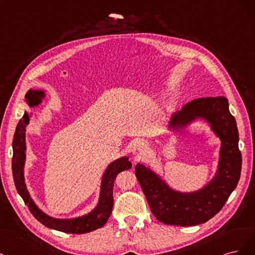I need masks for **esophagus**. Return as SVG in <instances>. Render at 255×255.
Instances as JSON below:
<instances>
[{"mask_svg": "<svg viewBox=\"0 0 255 255\" xmlns=\"http://www.w3.org/2000/svg\"><path fill=\"white\" fill-rule=\"evenodd\" d=\"M136 146H137V149H139V150H142V149H143V147H144L143 143H141V142H138Z\"/></svg>", "mask_w": 255, "mask_h": 255, "instance_id": "1", "label": "esophagus"}]
</instances>
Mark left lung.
Segmentation results:
<instances>
[{"label":"left lung","mask_w":255,"mask_h":255,"mask_svg":"<svg viewBox=\"0 0 255 255\" xmlns=\"http://www.w3.org/2000/svg\"><path fill=\"white\" fill-rule=\"evenodd\" d=\"M197 119L207 121L221 141L216 175L207 185L192 193L177 192L150 168L139 163L135 165L136 179L151 213L165 225L188 227L207 223L223 209L241 177L238 130L227 98L202 97L187 103L171 117L169 128L178 131Z\"/></svg>","instance_id":"left-lung-1"}]
</instances>
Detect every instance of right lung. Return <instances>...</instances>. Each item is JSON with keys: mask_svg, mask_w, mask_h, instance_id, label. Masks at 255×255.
<instances>
[{"mask_svg": "<svg viewBox=\"0 0 255 255\" xmlns=\"http://www.w3.org/2000/svg\"><path fill=\"white\" fill-rule=\"evenodd\" d=\"M44 92L32 91L29 90L26 94V102L29 106H34L35 102L39 96L44 97ZM39 103L36 105L40 104ZM29 123V116L25 112L23 118L19 121L15 132L12 139V176L14 185L17 187L19 195L28 207L29 211L34 217L39 220L41 224L45 227L57 230V231L72 234H84L94 231L96 229L102 228L107 220L109 219L112 208H113V185L114 180L121 171L126 170L132 167V164L128 160V157H123L109 164V166L106 168L105 174L102 179L101 184V195L100 200L96 205V208L89 213L87 215L81 217L73 218V219H57L46 215L45 213L41 211L35 202L32 201L31 197L27 191V187L24 181V164H25V131L26 126Z\"/></svg>", "mask_w": 255, "mask_h": 255, "instance_id": "1", "label": "right lung"}]
</instances>
